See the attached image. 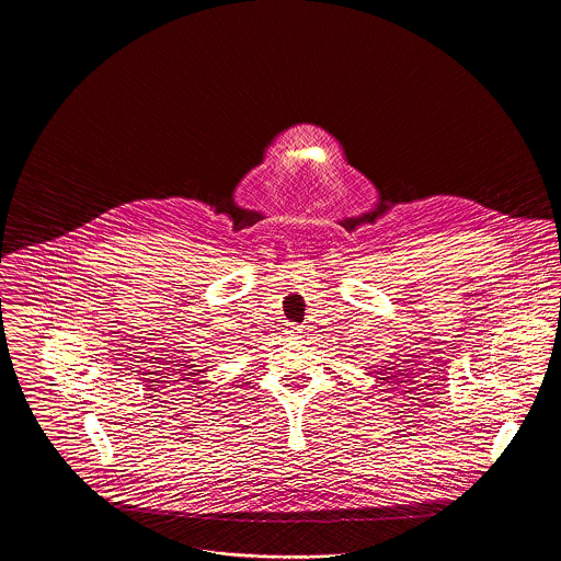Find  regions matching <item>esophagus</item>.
Segmentation results:
<instances>
[{"instance_id":"34e87169","label":"esophagus","mask_w":561,"mask_h":561,"mask_svg":"<svg viewBox=\"0 0 561 561\" xmlns=\"http://www.w3.org/2000/svg\"><path fill=\"white\" fill-rule=\"evenodd\" d=\"M300 330H302V325H298V323H290V334H300Z\"/></svg>"}]
</instances>
